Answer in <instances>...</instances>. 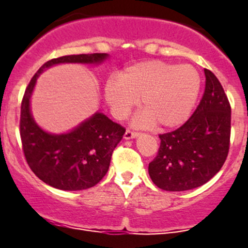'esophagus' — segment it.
Instances as JSON below:
<instances>
[{
  "mask_svg": "<svg viewBox=\"0 0 248 248\" xmlns=\"http://www.w3.org/2000/svg\"><path fill=\"white\" fill-rule=\"evenodd\" d=\"M139 135H140V133H138V132H133V130L127 129V130H126V133H124V139H126V140H129V139L138 138Z\"/></svg>",
  "mask_w": 248,
  "mask_h": 248,
  "instance_id": "1",
  "label": "esophagus"
}]
</instances>
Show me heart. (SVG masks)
<instances>
[{
	"label": "heart",
	"mask_w": 248,
	"mask_h": 248,
	"mask_svg": "<svg viewBox=\"0 0 248 248\" xmlns=\"http://www.w3.org/2000/svg\"><path fill=\"white\" fill-rule=\"evenodd\" d=\"M202 79L191 65L148 61L124 69L105 85V98L116 118L127 116L140 100L141 124L173 128L186 121L197 101Z\"/></svg>",
	"instance_id": "1"
}]
</instances>
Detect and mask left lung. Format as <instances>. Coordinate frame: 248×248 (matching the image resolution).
Listing matches in <instances>:
<instances>
[{
	"instance_id": "obj_1",
	"label": "left lung",
	"mask_w": 248,
	"mask_h": 248,
	"mask_svg": "<svg viewBox=\"0 0 248 248\" xmlns=\"http://www.w3.org/2000/svg\"><path fill=\"white\" fill-rule=\"evenodd\" d=\"M205 72L202 100L183 126L160 134V148L148 171L156 186L186 191L210 181L223 167L230 149L231 106L220 81Z\"/></svg>"
}]
</instances>
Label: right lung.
Returning a JSON list of instances; mask_svg holds the SVG:
<instances>
[{"label": "right lung", "instance_id": "obj_1", "mask_svg": "<svg viewBox=\"0 0 248 248\" xmlns=\"http://www.w3.org/2000/svg\"><path fill=\"white\" fill-rule=\"evenodd\" d=\"M107 57V53H91L51 59L37 71L24 92L19 134L25 160L37 177L56 189L76 191L98 184L107 173L113 150L126 129L102 113H95L70 133L56 135L44 132L30 112V98L37 78L53 65L99 64Z\"/></svg>", "mask_w": 248, "mask_h": 248}]
</instances>
